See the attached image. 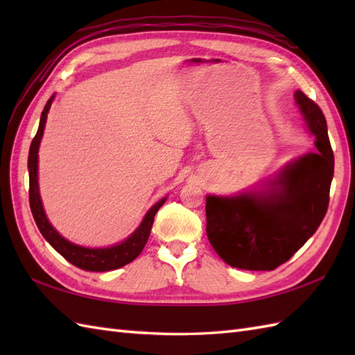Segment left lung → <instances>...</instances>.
Returning a JSON list of instances; mask_svg holds the SVG:
<instances>
[{
    "label": "left lung",
    "mask_w": 355,
    "mask_h": 355,
    "mask_svg": "<svg viewBox=\"0 0 355 355\" xmlns=\"http://www.w3.org/2000/svg\"><path fill=\"white\" fill-rule=\"evenodd\" d=\"M294 99L315 135L318 153L286 164L268 192L206 198L209 243L230 267L277 268L314 235L328 210L334 154L327 120L302 92Z\"/></svg>",
    "instance_id": "left-lung-1"
}]
</instances>
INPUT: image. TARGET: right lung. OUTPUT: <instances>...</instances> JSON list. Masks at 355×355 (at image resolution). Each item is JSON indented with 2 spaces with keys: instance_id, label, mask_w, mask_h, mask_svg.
Segmentation results:
<instances>
[{
  "instance_id": "right-lung-1",
  "label": "right lung",
  "mask_w": 355,
  "mask_h": 355,
  "mask_svg": "<svg viewBox=\"0 0 355 355\" xmlns=\"http://www.w3.org/2000/svg\"><path fill=\"white\" fill-rule=\"evenodd\" d=\"M53 102V96L45 103L42 110L40 128L32 140L28 150V201L30 209H32V215L35 218V223L37 229L42 233V236L49 241L50 245L55 248L58 253H61L64 258L71 262L82 270L87 271H110L126 266V263L132 262L137 256L141 253L143 247L146 245L150 229H153L154 216L157 210L160 209L166 198H162L158 202L148 210V214L143 218V221L130 238H126L123 243L116 244L112 247L105 248H88L80 247L70 243L65 238H62L59 233L51 227L47 216H45L42 201L40 197V184H37V150H40V143L44 134L45 120H47V112L50 110V105Z\"/></svg>"
}]
</instances>
